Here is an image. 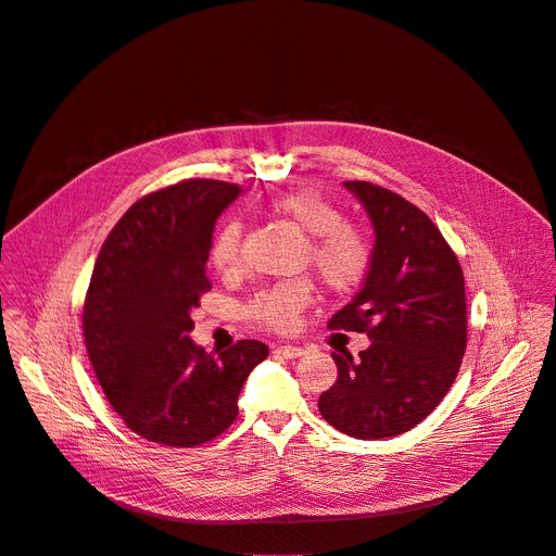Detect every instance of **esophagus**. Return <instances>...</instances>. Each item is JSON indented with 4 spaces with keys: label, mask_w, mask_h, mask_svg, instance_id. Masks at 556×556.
<instances>
[{
    "label": "esophagus",
    "mask_w": 556,
    "mask_h": 556,
    "mask_svg": "<svg viewBox=\"0 0 556 556\" xmlns=\"http://www.w3.org/2000/svg\"><path fill=\"white\" fill-rule=\"evenodd\" d=\"M277 355H283L286 359H292V357H301L305 353L303 346H294V344H281L275 349Z\"/></svg>",
    "instance_id": "obj_1"
}]
</instances>
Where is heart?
I'll list each match as a JSON object with an SVG mask.
<instances>
[{"label": "heart", "instance_id": "obj_1", "mask_svg": "<svg viewBox=\"0 0 556 556\" xmlns=\"http://www.w3.org/2000/svg\"><path fill=\"white\" fill-rule=\"evenodd\" d=\"M270 212L309 238L307 262L331 294H353L364 286L376 264V244L371 236L346 225V214L336 201L314 188H299L273 199ZM240 244V225L227 223L214 236L210 249L212 266L220 273L236 268ZM312 294L314 286L309 279L281 281L257 292L247 305V316L264 329L290 331L296 316L312 301Z\"/></svg>", "mask_w": 556, "mask_h": 556}]
</instances>
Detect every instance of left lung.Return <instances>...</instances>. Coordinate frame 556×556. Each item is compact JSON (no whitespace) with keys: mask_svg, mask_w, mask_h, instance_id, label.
Here are the masks:
<instances>
[{"mask_svg":"<svg viewBox=\"0 0 556 556\" xmlns=\"http://www.w3.org/2000/svg\"><path fill=\"white\" fill-rule=\"evenodd\" d=\"M344 188L376 229V264L327 327L371 346L331 353L338 380L318 397L323 419L355 439H387L421 424L452 389L467 346L465 277L437 225L404 197L368 180Z\"/></svg>","mask_w":556,"mask_h":556,"instance_id":"1","label":"left lung"}]
</instances>
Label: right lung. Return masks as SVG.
I'll list each match as a JSON object with an SVG mask.
<instances>
[{
    "label": "right lung",
    "mask_w": 556,
    "mask_h": 556,
    "mask_svg": "<svg viewBox=\"0 0 556 556\" xmlns=\"http://www.w3.org/2000/svg\"><path fill=\"white\" fill-rule=\"evenodd\" d=\"M238 194L240 185L214 178L156 190L119 218L96 260L83 307L87 353L113 410L152 443L194 447L220 437L268 355L260 340L212 355L190 338V312L212 288L214 225Z\"/></svg>",
    "instance_id": "1"
}]
</instances>
